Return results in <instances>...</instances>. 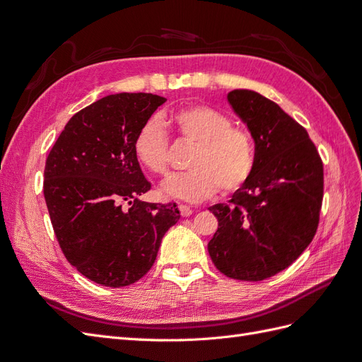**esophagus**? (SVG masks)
Here are the masks:
<instances>
[{
    "mask_svg": "<svg viewBox=\"0 0 362 362\" xmlns=\"http://www.w3.org/2000/svg\"><path fill=\"white\" fill-rule=\"evenodd\" d=\"M178 210H180V213H181L182 217H187V216H190V214L193 213L192 208H190L189 205H184V204H180V205H178Z\"/></svg>",
    "mask_w": 362,
    "mask_h": 362,
    "instance_id": "34e87169",
    "label": "esophagus"
}]
</instances>
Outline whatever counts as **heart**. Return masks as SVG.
Here are the masks:
<instances>
[{
  "label": "heart",
  "mask_w": 362,
  "mask_h": 362,
  "mask_svg": "<svg viewBox=\"0 0 362 362\" xmlns=\"http://www.w3.org/2000/svg\"><path fill=\"white\" fill-rule=\"evenodd\" d=\"M180 140L194 145L189 172L172 175L161 184L166 198L201 202L217 190L234 193L250 178L255 168V145L247 129L233 125L226 113L205 104L178 107L161 116ZM133 152L151 173L163 175L169 164V137L160 119L149 117L137 129Z\"/></svg>",
  "instance_id": "1"
}]
</instances>
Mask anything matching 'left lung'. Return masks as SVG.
Here are the masks:
<instances>
[{"label":"left lung","mask_w":362,"mask_h":362,"mask_svg":"<svg viewBox=\"0 0 362 362\" xmlns=\"http://www.w3.org/2000/svg\"><path fill=\"white\" fill-rule=\"evenodd\" d=\"M228 103L255 141V168L228 204L208 208L218 228L208 243L217 270L262 281L287 269L319 226L323 163L306 129L266 96L237 89Z\"/></svg>","instance_id":"8db88e82"}]
</instances>
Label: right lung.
I'll return each instance as SVG.
<instances>
[{"label": "right lung", "instance_id": "add662e5", "mask_svg": "<svg viewBox=\"0 0 362 362\" xmlns=\"http://www.w3.org/2000/svg\"><path fill=\"white\" fill-rule=\"evenodd\" d=\"M166 98L116 93L75 113L45 164L43 194L64 257L105 287L144 278L161 238L180 221L177 204H148L151 189L134 157L140 125Z\"/></svg>", "mask_w": 362, "mask_h": 362}]
</instances>
